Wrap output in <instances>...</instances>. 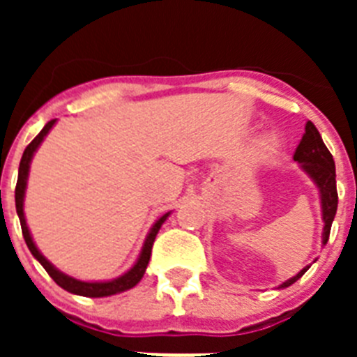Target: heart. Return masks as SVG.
I'll list each match as a JSON object with an SVG mask.
<instances>
[{
    "mask_svg": "<svg viewBox=\"0 0 357 357\" xmlns=\"http://www.w3.org/2000/svg\"><path fill=\"white\" fill-rule=\"evenodd\" d=\"M263 146H264V148H272V141H264Z\"/></svg>",
    "mask_w": 357,
    "mask_h": 357,
    "instance_id": "obj_1",
    "label": "heart"
}]
</instances>
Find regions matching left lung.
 I'll use <instances>...</instances> for the list:
<instances>
[{
    "mask_svg": "<svg viewBox=\"0 0 357 357\" xmlns=\"http://www.w3.org/2000/svg\"><path fill=\"white\" fill-rule=\"evenodd\" d=\"M293 160L301 164V169L311 181L317 184L318 193H320L321 204V220H324V232H321V245L329 241L331 225L336 216L338 209V191H336V168H334V159L331 151L327 150L326 143L321 141L320 132L317 130L313 123H305V134L302 135L301 143L296 146ZM309 266L302 268L295 277L288 279L279 288H288L293 282L301 279Z\"/></svg>",
    "mask_w": 357,
    "mask_h": 357,
    "instance_id": "1",
    "label": "left lung"
}]
</instances>
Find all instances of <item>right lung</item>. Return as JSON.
<instances>
[{
    "label": "right lung",
    "instance_id": "add662e5",
    "mask_svg": "<svg viewBox=\"0 0 357 357\" xmlns=\"http://www.w3.org/2000/svg\"><path fill=\"white\" fill-rule=\"evenodd\" d=\"M56 123V119H52L44 125L43 130L37 134V137L24 148V153L21 157V162H19V175H17V185H15V211H17L19 222H21V229H23V238L26 241L28 248H30L31 255L39 261L40 264L44 266V270L50 273L53 280H55L56 284L61 286L62 289L69 293H75V295H82V296H91V298H100V296H110L116 295V293L127 291V289L134 288L141 279H143L144 272H146L148 261H150L151 255V247H153V241H155V236L159 232V229L162 227V223L168 220L169 213L162 214V216L157 220L153 225H151L150 232H148L146 239H144V245L141 248V254L135 261L134 266L128 270L127 273H123V275L116 277L112 280H94V282H85V280H78L75 277H69L66 273H62L61 270H56L52 263H50L46 257L39 252V248L36 247V243L31 239L30 230H28L26 225V218H24V193H26V182H28V173H30V162L33 159V153L37 151V148L40 146V143L44 141V137L50 134V130L53 128V125Z\"/></svg>",
    "mask_w": 357,
    "mask_h": 357
}]
</instances>
